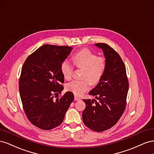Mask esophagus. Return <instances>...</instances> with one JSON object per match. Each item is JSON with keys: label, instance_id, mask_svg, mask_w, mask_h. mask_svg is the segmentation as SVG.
Returning <instances> with one entry per match:
<instances>
[{"label": "esophagus", "instance_id": "34e87169", "mask_svg": "<svg viewBox=\"0 0 154 154\" xmlns=\"http://www.w3.org/2000/svg\"><path fill=\"white\" fill-rule=\"evenodd\" d=\"M80 99H81V98L79 97L78 96H77V95H75L74 96V100H80Z\"/></svg>", "mask_w": 154, "mask_h": 154}]
</instances>
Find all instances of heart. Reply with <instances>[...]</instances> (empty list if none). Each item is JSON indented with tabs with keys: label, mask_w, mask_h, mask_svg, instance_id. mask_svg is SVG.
Returning a JSON list of instances; mask_svg holds the SVG:
<instances>
[{
	"label": "heart",
	"mask_w": 154,
	"mask_h": 154,
	"mask_svg": "<svg viewBox=\"0 0 154 154\" xmlns=\"http://www.w3.org/2000/svg\"><path fill=\"white\" fill-rule=\"evenodd\" d=\"M73 64L82 68V80H74L67 85L66 90L77 95H81L88 90L91 82L98 83L106 71L107 62L104 57L97 56L91 50L84 48L78 51L72 57ZM73 66L67 60L60 64V72L65 79L70 80L73 76Z\"/></svg>",
	"instance_id": "1"
}]
</instances>
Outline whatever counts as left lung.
I'll return each instance as SVG.
<instances>
[{"label": "left lung", "mask_w": 154, "mask_h": 154, "mask_svg": "<svg viewBox=\"0 0 154 154\" xmlns=\"http://www.w3.org/2000/svg\"><path fill=\"white\" fill-rule=\"evenodd\" d=\"M95 46L103 50L106 69L97 85L89 92L98 101L83 99L86 108L82 117L88 128L100 132L115 125L124 113L129 82L125 65L118 53L105 43Z\"/></svg>", "instance_id": "1"}]
</instances>
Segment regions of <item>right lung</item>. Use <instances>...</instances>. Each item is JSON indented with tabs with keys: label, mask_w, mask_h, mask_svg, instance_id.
<instances>
[{
	"label": "right lung",
	"mask_w": 154,
	"mask_h": 154,
	"mask_svg": "<svg viewBox=\"0 0 154 154\" xmlns=\"http://www.w3.org/2000/svg\"><path fill=\"white\" fill-rule=\"evenodd\" d=\"M72 49L45 45L28 57L22 68L19 91L23 109L31 123L42 130H51L62 123L73 100L71 91L54 100L64 89L60 64Z\"/></svg>",
	"instance_id": "right-lung-1"
}]
</instances>
